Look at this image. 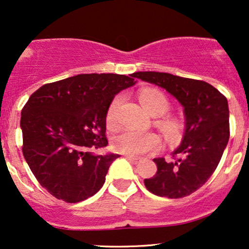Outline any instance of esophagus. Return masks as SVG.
Instances as JSON below:
<instances>
[{
  "instance_id": "1",
  "label": "esophagus",
  "mask_w": 249,
  "mask_h": 249,
  "mask_svg": "<svg viewBox=\"0 0 249 249\" xmlns=\"http://www.w3.org/2000/svg\"><path fill=\"white\" fill-rule=\"evenodd\" d=\"M125 158L127 159V160H130V161H132V162H134V164H137V162H138L139 160H141V158H138V157H133V156H128V154H125Z\"/></svg>"
}]
</instances>
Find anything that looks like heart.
<instances>
[{
  "label": "heart",
  "mask_w": 249,
  "mask_h": 249,
  "mask_svg": "<svg viewBox=\"0 0 249 249\" xmlns=\"http://www.w3.org/2000/svg\"><path fill=\"white\" fill-rule=\"evenodd\" d=\"M142 107L152 116H164L170 108V103L164 93L156 89H144L138 95ZM122 96L113 99L107 112V125L113 130L118 126V107L122 103ZM159 126L170 141H177L180 136V124L173 118H165L159 122ZM161 146V141L158 134L153 132L139 133L134 131H124L117 134L112 141V147L116 152L128 156H142V154L157 151Z\"/></svg>",
  "instance_id": "obj_1"
}]
</instances>
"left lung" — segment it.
<instances>
[{
    "mask_svg": "<svg viewBox=\"0 0 249 249\" xmlns=\"http://www.w3.org/2000/svg\"><path fill=\"white\" fill-rule=\"evenodd\" d=\"M133 77L164 88L184 107L186 128L172 160L156 158L157 172L145 187L158 196L184 198L196 192L218 166L230 139L227 98L208 83L166 72L141 71Z\"/></svg>",
    "mask_w": 249,
    "mask_h": 249,
    "instance_id": "obj_1",
    "label": "left lung"
}]
</instances>
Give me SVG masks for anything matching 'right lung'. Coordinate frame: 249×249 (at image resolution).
<instances>
[{"label":"right lung","mask_w":249,"mask_h":249,"mask_svg":"<svg viewBox=\"0 0 249 249\" xmlns=\"http://www.w3.org/2000/svg\"><path fill=\"white\" fill-rule=\"evenodd\" d=\"M133 73H84L36 90L21 113L22 152L37 181L65 202L101 190L118 154H95L107 145V112L119 91L136 84Z\"/></svg>","instance_id":"1"}]
</instances>
